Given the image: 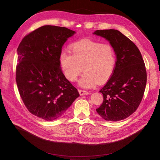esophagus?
<instances>
[{"mask_svg": "<svg viewBox=\"0 0 160 160\" xmlns=\"http://www.w3.org/2000/svg\"><path fill=\"white\" fill-rule=\"evenodd\" d=\"M79 92V93L80 95H88L89 94V92H86V91H84V90H81V89H79L78 90Z\"/></svg>", "mask_w": 160, "mask_h": 160, "instance_id": "obj_1", "label": "esophagus"}]
</instances>
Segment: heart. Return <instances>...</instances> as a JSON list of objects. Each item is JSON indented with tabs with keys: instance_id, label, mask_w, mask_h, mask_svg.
Returning <instances> with one entry per match:
<instances>
[{
	"instance_id": "obj_1",
	"label": "heart",
	"mask_w": 160,
	"mask_h": 160,
	"mask_svg": "<svg viewBox=\"0 0 160 160\" xmlns=\"http://www.w3.org/2000/svg\"><path fill=\"white\" fill-rule=\"evenodd\" d=\"M70 49L72 55L65 51L59 55L62 71L69 82H76L84 71V74L78 81V86L89 89L94 88L97 82H105L112 75L116 63V55L110 44L84 40L72 44Z\"/></svg>"
}]
</instances>
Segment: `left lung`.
<instances>
[{
    "instance_id": "8db88e82",
    "label": "left lung",
    "mask_w": 160,
    "mask_h": 160,
    "mask_svg": "<svg viewBox=\"0 0 160 160\" xmlns=\"http://www.w3.org/2000/svg\"><path fill=\"white\" fill-rule=\"evenodd\" d=\"M109 42L116 55L112 76L101 90L103 102L97 112L106 121L126 119L140 105L147 84V71L136 45L118 30H97L93 33Z\"/></svg>"
}]
</instances>
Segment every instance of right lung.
Returning <instances> with one entry per match:
<instances>
[{
    "instance_id": "right-lung-1",
    "label": "right lung",
    "mask_w": 160,
    "mask_h": 160,
    "mask_svg": "<svg viewBox=\"0 0 160 160\" xmlns=\"http://www.w3.org/2000/svg\"><path fill=\"white\" fill-rule=\"evenodd\" d=\"M75 31L44 25L25 36L17 50L16 83L29 112L53 121L63 115L79 93L61 70V48Z\"/></svg>"
}]
</instances>
